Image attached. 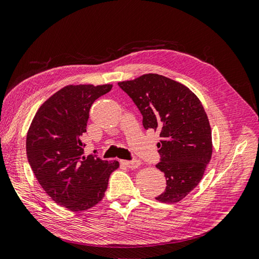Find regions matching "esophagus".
<instances>
[{"instance_id":"34e87169","label":"esophagus","mask_w":259,"mask_h":259,"mask_svg":"<svg viewBox=\"0 0 259 259\" xmlns=\"http://www.w3.org/2000/svg\"><path fill=\"white\" fill-rule=\"evenodd\" d=\"M122 164H124L129 168H136L140 165V161H138V159H134V161H122Z\"/></svg>"}]
</instances>
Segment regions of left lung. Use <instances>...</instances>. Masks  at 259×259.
I'll return each mask as SVG.
<instances>
[{"label":"left lung","instance_id":"obj_1","mask_svg":"<svg viewBox=\"0 0 259 259\" xmlns=\"http://www.w3.org/2000/svg\"><path fill=\"white\" fill-rule=\"evenodd\" d=\"M143 115L145 129L158 131L161 162L166 178L162 203H178L198 186L213 153L211 130L199 98L185 84L161 74H143L117 82Z\"/></svg>","mask_w":259,"mask_h":259}]
</instances>
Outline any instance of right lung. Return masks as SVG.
<instances>
[{
	"label": "right lung",
	"mask_w": 259,
	"mask_h": 259,
	"mask_svg": "<svg viewBox=\"0 0 259 259\" xmlns=\"http://www.w3.org/2000/svg\"><path fill=\"white\" fill-rule=\"evenodd\" d=\"M112 84H69L40 105L27 134L28 162L39 185L56 204L72 211L100 203L117 161L83 156L82 136L89 110Z\"/></svg>",
	"instance_id": "1"
}]
</instances>
